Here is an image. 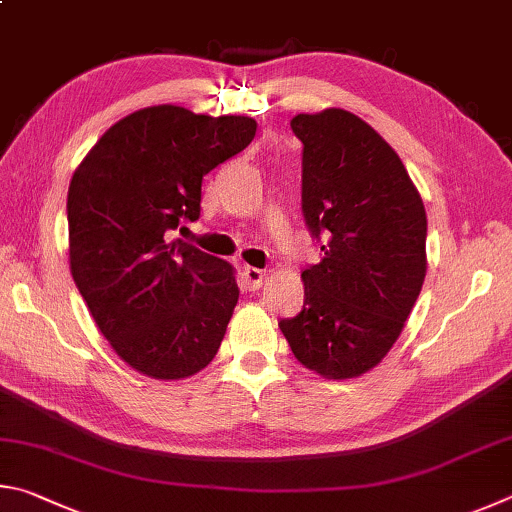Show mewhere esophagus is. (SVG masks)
<instances>
[{
  "label": "esophagus",
  "instance_id": "esophagus-1",
  "mask_svg": "<svg viewBox=\"0 0 512 512\" xmlns=\"http://www.w3.org/2000/svg\"><path fill=\"white\" fill-rule=\"evenodd\" d=\"M263 279H265V272L258 270V267H245V270H242V281H245V288L251 292L261 288Z\"/></svg>",
  "mask_w": 512,
  "mask_h": 512
}]
</instances>
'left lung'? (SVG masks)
Returning <instances> with one entry per match:
<instances>
[{"label": "left lung", "mask_w": 512, "mask_h": 512, "mask_svg": "<svg viewBox=\"0 0 512 512\" xmlns=\"http://www.w3.org/2000/svg\"><path fill=\"white\" fill-rule=\"evenodd\" d=\"M301 211L324 258L301 272L306 297L279 328L297 360L328 380L373 369L400 337L427 272V215L400 157L339 107L297 114Z\"/></svg>", "instance_id": "left-lung-1"}]
</instances>
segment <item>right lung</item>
Returning a JSON list of instances; mask_svg holds the SVG:
<instances>
[{
	"label": "right lung",
	"mask_w": 512,
	"mask_h": 512,
	"mask_svg": "<svg viewBox=\"0 0 512 512\" xmlns=\"http://www.w3.org/2000/svg\"><path fill=\"white\" fill-rule=\"evenodd\" d=\"M254 134L249 116L143 107L114 123L71 177V276L116 355L148 378L202 371L227 333L233 267L173 231L200 218L202 177Z\"/></svg>",
	"instance_id": "right-lung-1"
}]
</instances>
